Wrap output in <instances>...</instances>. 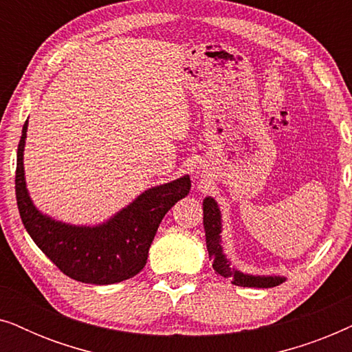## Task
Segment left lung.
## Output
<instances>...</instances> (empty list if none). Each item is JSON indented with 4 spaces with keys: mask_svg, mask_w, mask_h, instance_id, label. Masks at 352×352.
<instances>
[{
    "mask_svg": "<svg viewBox=\"0 0 352 352\" xmlns=\"http://www.w3.org/2000/svg\"><path fill=\"white\" fill-rule=\"evenodd\" d=\"M204 228L206 237V250L210 259L213 261V269L219 276L230 278L234 285L254 287V288H271L285 282V277L278 276H248L230 267V263L223 253L221 247V213L214 199L206 197L204 200Z\"/></svg>",
    "mask_w": 352,
    "mask_h": 352,
    "instance_id": "obj_1",
    "label": "left lung"
}]
</instances>
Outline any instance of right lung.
I'll return each mask as SVG.
<instances>
[{
	"mask_svg": "<svg viewBox=\"0 0 352 352\" xmlns=\"http://www.w3.org/2000/svg\"><path fill=\"white\" fill-rule=\"evenodd\" d=\"M25 122L17 147L16 199L27 232L65 276L83 283L110 285L131 278L147 263L148 248L168 210L190 190V177L152 187L107 223L94 228L51 219L33 205L23 176Z\"/></svg>",
	"mask_w": 352,
	"mask_h": 352,
	"instance_id": "1",
	"label": "right lung"
}]
</instances>
